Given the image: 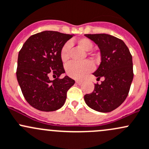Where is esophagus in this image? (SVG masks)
I'll return each instance as SVG.
<instances>
[{
    "mask_svg": "<svg viewBox=\"0 0 149 149\" xmlns=\"http://www.w3.org/2000/svg\"><path fill=\"white\" fill-rule=\"evenodd\" d=\"M82 81H81V80H76V83L77 84V85H81V84H82Z\"/></svg>",
    "mask_w": 149,
    "mask_h": 149,
    "instance_id": "esophagus-1",
    "label": "esophagus"
}]
</instances>
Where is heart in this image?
<instances>
[{
	"label": "heart",
	"instance_id": "1",
	"mask_svg": "<svg viewBox=\"0 0 149 149\" xmlns=\"http://www.w3.org/2000/svg\"><path fill=\"white\" fill-rule=\"evenodd\" d=\"M77 44L81 49L86 52L91 51L93 44L91 40L87 38H82L77 41ZM70 49V44L66 43L62 47L60 51L61 59L63 62H67L69 59V52ZM93 66L90 61H85L82 62H72L66 67V73L69 77L74 79H81L86 74L92 71Z\"/></svg>",
	"mask_w": 149,
	"mask_h": 149
}]
</instances>
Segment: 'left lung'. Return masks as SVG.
I'll return each mask as SVG.
<instances>
[{"instance_id":"8db88e82","label":"left lung","mask_w":149,"mask_h":149,"mask_svg":"<svg viewBox=\"0 0 149 149\" xmlns=\"http://www.w3.org/2000/svg\"><path fill=\"white\" fill-rule=\"evenodd\" d=\"M94 41L100 50L101 62L93 73L97 80H104L95 85L91 93L84 96L90 108L108 113L118 108L129 93L133 78V61L125 43L117 37L105 33L85 34Z\"/></svg>"}]
</instances>
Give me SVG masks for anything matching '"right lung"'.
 Here are the masks:
<instances>
[{"instance_id": "add662e5", "label": "right lung", "mask_w": 149, "mask_h": 149, "mask_svg": "<svg viewBox=\"0 0 149 149\" xmlns=\"http://www.w3.org/2000/svg\"><path fill=\"white\" fill-rule=\"evenodd\" d=\"M72 36L45 31L31 36L20 50L17 80L26 100L34 108L54 111L65 102L67 91L75 82L68 76L59 78L65 72L60 51ZM51 74L57 77L54 81L48 77Z\"/></svg>"}]
</instances>
